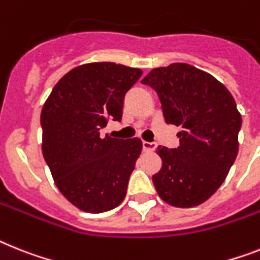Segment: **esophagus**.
I'll use <instances>...</instances> for the list:
<instances>
[{"label":"esophagus","instance_id":"34e87169","mask_svg":"<svg viewBox=\"0 0 260 260\" xmlns=\"http://www.w3.org/2000/svg\"><path fill=\"white\" fill-rule=\"evenodd\" d=\"M154 148H156V144L150 143V141H143V149L145 152H153Z\"/></svg>","mask_w":260,"mask_h":260}]
</instances>
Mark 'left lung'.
<instances>
[{
  "label": "left lung",
  "mask_w": 260,
  "mask_h": 260,
  "mask_svg": "<svg viewBox=\"0 0 260 260\" xmlns=\"http://www.w3.org/2000/svg\"><path fill=\"white\" fill-rule=\"evenodd\" d=\"M158 93L167 123L181 126L180 147H157L162 160L152 181L161 200L194 208L218 190L238 154L241 113L226 87L186 63L153 69L143 80Z\"/></svg>",
  "instance_id": "8db88e82"
}]
</instances>
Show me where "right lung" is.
<instances>
[{
  "label": "right lung",
  "instance_id": "add662e5",
  "mask_svg": "<svg viewBox=\"0 0 260 260\" xmlns=\"http://www.w3.org/2000/svg\"><path fill=\"white\" fill-rule=\"evenodd\" d=\"M141 75L112 62L86 63L63 76L43 104V157L56 187L79 210H112L125 197L143 143L100 131L121 120L124 96Z\"/></svg>",
  "mask_w": 260,
  "mask_h": 260
}]
</instances>
